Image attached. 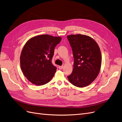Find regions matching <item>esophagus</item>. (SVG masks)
I'll list each match as a JSON object with an SVG mask.
<instances>
[{
    "instance_id": "1",
    "label": "esophagus",
    "mask_w": 122,
    "mask_h": 122,
    "mask_svg": "<svg viewBox=\"0 0 122 122\" xmlns=\"http://www.w3.org/2000/svg\"><path fill=\"white\" fill-rule=\"evenodd\" d=\"M63 68V66H59V68L60 69H62Z\"/></svg>"
}]
</instances>
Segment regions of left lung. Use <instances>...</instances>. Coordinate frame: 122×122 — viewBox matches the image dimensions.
I'll return each instance as SVG.
<instances>
[{
  "label": "left lung",
  "instance_id": "1",
  "mask_svg": "<svg viewBox=\"0 0 122 122\" xmlns=\"http://www.w3.org/2000/svg\"><path fill=\"white\" fill-rule=\"evenodd\" d=\"M67 37L74 57L73 71L68 79L76 87H86L96 79L100 72L102 57L99 46L88 35L72 34Z\"/></svg>",
  "mask_w": 122,
  "mask_h": 122
}]
</instances>
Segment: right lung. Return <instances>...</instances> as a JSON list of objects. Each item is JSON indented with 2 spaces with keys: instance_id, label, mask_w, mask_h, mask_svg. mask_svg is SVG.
I'll list each match as a JSON object with an SVG mask.
<instances>
[{
  "instance_id": "obj_1",
  "label": "right lung",
  "mask_w": 122,
  "mask_h": 122,
  "mask_svg": "<svg viewBox=\"0 0 122 122\" xmlns=\"http://www.w3.org/2000/svg\"><path fill=\"white\" fill-rule=\"evenodd\" d=\"M60 36L49 34L37 35L25 44L20 56L22 71L34 85H45L52 80L57 68L52 63L55 46L60 42Z\"/></svg>"
}]
</instances>
